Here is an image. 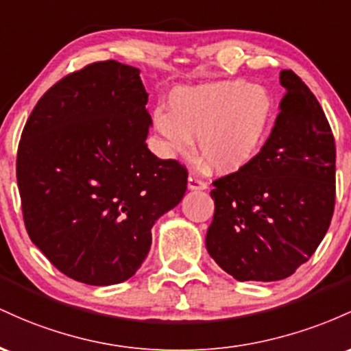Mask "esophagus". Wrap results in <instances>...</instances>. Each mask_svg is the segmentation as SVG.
I'll list each match as a JSON object with an SVG mask.
<instances>
[{
    "instance_id": "obj_1",
    "label": "esophagus",
    "mask_w": 351,
    "mask_h": 351,
    "mask_svg": "<svg viewBox=\"0 0 351 351\" xmlns=\"http://www.w3.org/2000/svg\"><path fill=\"white\" fill-rule=\"evenodd\" d=\"M187 186H189V189H191V191H204V189H207V182H206V180L200 179L199 176L191 174V176H189Z\"/></svg>"
}]
</instances>
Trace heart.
<instances>
[{"label": "heart", "instance_id": "1", "mask_svg": "<svg viewBox=\"0 0 351 351\" xmlns=\"http://www.w3.org/2000/svg\"><path fill=\"white\" fill-rule=\"evenodd\" d=\"M271 116L269 90L243 80H228L176 89L169 112L157 109L152 119L167 154H189L192 139H197V156L204 167L230 174L257 154Z\"/></svg>", "mask_w": 351, "mask_h": 351}]
</instances>
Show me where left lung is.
Listing matches in <instances>:
<instances>
[{
  "mask_svg": "<svg viewBox=\"0 0 351 351\" xmlns=\"http://www.w3.org/2000/svg\"><path fill=\"white\" fill-rule=\"evenodd\" d=\"M257 156L214 180L206 247L240 282L290 277L324 240L335 208V139L320 102L293 71Z\"/></svg>",
  "mask_w": 351,
  "mask_h": 351,
  "instance_id": "left-lung-1",
  "label": "left lung"
}]
</instances>
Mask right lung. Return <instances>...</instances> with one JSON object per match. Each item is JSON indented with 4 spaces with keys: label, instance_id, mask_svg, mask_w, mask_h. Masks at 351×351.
I'll return each mask as SVG.
<instances>
[{
    "label": "right lung",
    "instance_id": "add662e5",
    "mask_svg": "<svg viewBox=\"0 0 351 351\" xmlns=\"http://www.w3.org/2000/svg\"><path fill=\"white\" fill-rule=\"evenodd\" d=\"M139 69L101 61L43 94L19 141L27 235L59 271L88 285L131 278L151 228L187 191V169L147 149L152 119Z\"/></svg>",
    "mask_w": 351,
    "mask_h": 351
}]
</instances>
